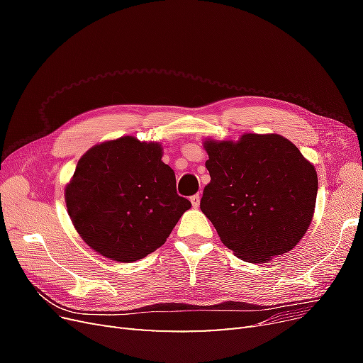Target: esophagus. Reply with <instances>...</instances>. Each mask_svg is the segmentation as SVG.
<instances>
[{"mask_svg": "<svg viewBox=\"0 0 363 363\" xmlns=\"http://www.w3.org/2000/svg\"><path fill=\"white\" fill-rule=\"evenodd\" d=\"M191 203H192V206L196 208L200 206V194H195V195H192L191 196Z\"/></svg>", "mask_w": 363, "mask_h": 363, "instance_id": "esophagus-1", "label": "esophagus"}]
</instances>
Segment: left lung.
<instances>
[{
	"label": "left lung",
	"instance_id": "left-lung-1",
	"mask_svg": "<svg viewBox=\"0 0 363 363\" xmlns=\"http://www.w3.org/2000/svg\"><path fill=\"white\" fill-rule=\"evenodd\" d=\"M211 183L201 212L223 244L250 263H267L300 242L315 212L318 175L291 140L245 133L206 139Z\"/></svg>",
	"mask_w": 363,
	"mask_h": 363
}]
</instances>
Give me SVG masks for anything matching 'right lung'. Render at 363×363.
<instances>
[{
	"label": "right lung",
	"instance_id": "1",
	"mask_svg": "<svg viewBox=\"0 0 363 363\" xmlns=\"http://www.w3.org/2000/svg\"><path fill=\"white\" fill-rule=\"evenodd\" d=\"M159 142H101L77 163L65 189L71 221L101 256L130 263L164 244L191 201L175 189Z\"/></svg>",
	"mask_w": 363,
	"mask_h": 363
}]
</instances>
